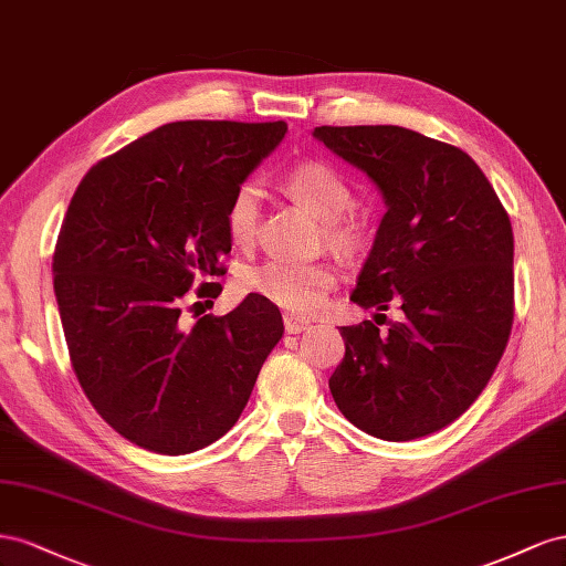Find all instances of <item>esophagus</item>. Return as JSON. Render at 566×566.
<instances>
[{
    "instance_id": "esophagus-1",
    "label": "esophagus",
    "mask_w": 566,
    "mask_h": 566,
    "mask_svg": "<svg viewBox=\"0 0 566 566\" xmlns=\"http://www.w3.org/2000/svg\"><path fill=\"white\" fill-rule=\"evenodd\" d=\"M311 327V322L298 315H284V329L286 334H301Z\"/></svg>"
}]
</instances>
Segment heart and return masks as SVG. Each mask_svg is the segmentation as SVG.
I'll return each instance as SVG.
<instances>
[{"mask_svg":"<svg viewBox=\"0 0 566 566\" xmlns=\"http://www.w3.org/2000/svg\"><path fill=\"white\" fill-rule=\"evenodd\" d=\"M286 187L298 201L325 222V237L336 249H350L355 241V228L342 220L350 206V189L346 180L332 166L301 164L286 175ZM263 193L253 182L239 185L228 203V232L234 244L249 247L258 234L261 222ZM336 284V272L327 263H292L268 261L241 274V286L247 292L263 296L277 308L292 315H313L325 303V296Z\"/></svg>","mask_w":566,"mask_h":566,"instance_id":"1","label":"heart"}]
</instances>
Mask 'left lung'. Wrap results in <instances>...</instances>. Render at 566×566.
Segmentation results:
<instances>
[{"label":"left lung","mask_w":566,"mask_h":566,"mask_svg":"<svg viewBox=\"0 0 566 566\" xmlns=\"http://www.w3.org/2000/svg\"><path fill=\"white\" fill-rule=\"evenodd\" d=\"M379 189L386 213L350 301L402 319L342 327L329 391L384 441L448 427L486 389L512 329L514 237L486 175L462 149L398 125L315 127ZM381 315V313H377Z\"/></svg>","instance_id":"1"}]
</instances>
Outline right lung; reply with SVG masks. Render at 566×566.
Returning <instances> with one entry per match:
<instances>
[{"mask_svg":"<svg viewBox=\"0 0 566 566\" xmlns=\"http://www.w3.org/2000/svg\"><path fill=\"white\" fill-rule=\"evenodd\" d=\"M284 135V120L168 123L73 193L52 263L63 334L94 410L139 448L187 455L228 433L284 334L277 305L255 294L193 327L180 319L189 289L224 274L234 189ZM220 292L206 282L197 296Z\"/></svg>","mask_w":566,"mask_h":566,"instance_id":"add662e5","label":"right lung"}]
</instances>
